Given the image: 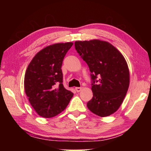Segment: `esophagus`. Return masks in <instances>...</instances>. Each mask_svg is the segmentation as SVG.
<instances>
[{
    "instance_id": "34e87169",
    "label": "esophagus",
    "mask_w": 151,
    "mask_h": 151,
    "mask_svg": "<svg viewBox=\"0 0 151 151\" xmlns=\"http://www.w3.org/2000/svg\"><path fill=\"white\" fill-rule=\"evenodd\" d=\"M75 90H76L77 92H80V91H81L82 88H81V87H76V88H75Z\"/></svg>"
}]
</instances>
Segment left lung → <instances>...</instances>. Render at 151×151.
<instances>
[{"mask_svg":"<svg viewBox=\"0 0 151 151\" xmlns=\"http://www.w3.org/2000/svg\"><path fill=\"white\" fill-rule=\"evenodd\" d=\"M77 52L87 64L93 80V98L87 107L100 117L109 116L119 108L130 82L127 63L119 50L106 41H76ZM98 76L100 79L96 81Z\"/></svg>","mask_w":151,"mask_h":151,"instance_id":"obj_1","label":"left lung"}]
</instances>
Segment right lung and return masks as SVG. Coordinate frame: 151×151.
Masks as SVG:
<instances>
[{
  "label": "right lung",
  "instance_id": "1",
  "mask_svg": "<svg viewBox=\"0 0 151 151\" xmlns=\"http://www.w3.org/2000/svg\"><path fill=\"white\" fill-rule=\"evenodd\" d=\"M73 43H56L33 58L24 75V86L31 105L41 117L49 118L63 111L73 93L64 87L61 67Z\"/></svg>",
  "mask_w": 151,
  "mask_h": 151
}]
</instances>
